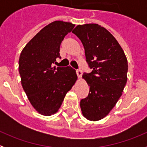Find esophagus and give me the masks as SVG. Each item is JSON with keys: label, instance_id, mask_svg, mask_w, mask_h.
<instances>
[{"label": "esophagus", "instance_id": "34e87169", "mask_svg": "<svg viewBox=\"0 0 147 147\" xmlns=\"http://www.w3.org/2000/svg\"><path fill=\"white\" fill-rule=\"evenodd\" d=\"M76 74H77L78 77H81L82 75V71L80 69H76Z\"/></svg>", "mask_w": 147, "mask_h": 147}]
</instances>
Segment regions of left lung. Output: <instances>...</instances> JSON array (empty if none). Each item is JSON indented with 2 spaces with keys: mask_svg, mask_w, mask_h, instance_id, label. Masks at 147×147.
I'll use <instances>...</instances> for the list:
<instances>
[{
  "mask_svg": "<svg viewBox=\"0 0 147 147\" xmlns=\"http://www.w3.org/2000/svg\"><path fill=\"white\" fill-rule=\"evenodd\" d=\"M81 40L90 73L82 77L90 87L80 101L83 115L90 121L103 119L115 105L127 83V57L118 41L98 24L79 25L73 31Z\"/></svg>",
  "mask_w": 147,
  "mask_h": 147,
  "instance_id": "left-lung-1",
  "label": "left lung"
}]
</instances>
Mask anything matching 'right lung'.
<instances>
[{
  "label": "right lung",
  "instance_id": "1",
  "mask_svg": "<svg viewBox=\"0 0 147 147\" xmlns=\"http://www.w3.org/2000/svg\"><path fill=\"white\" fill-rule=\"evenodd\" d=\"M75 25L54 21L44 27L26 44L19 59L21 84L29 102L39 113L51 115L57 112L67 91L77 79L70 66L57 64L61 42Z\"/></svg>",
  "mask_w": 147,
  "mask_h": 147
}]
</instances>
